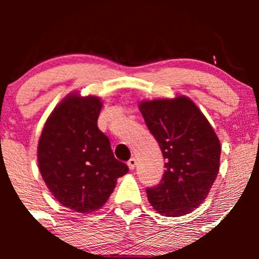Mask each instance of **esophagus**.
<instances>
[{
	"label": "esophagus",
	"instance_id": "1",
	"mask_svg": "<svg viewBox=\"0 0 259 259\" xmlns=\"http://www.w3.org/2000/svg\"><path fill=\"white\" fill-rule=\"evenodd\" d=\"M135 165H137V159H135V158H130L129 161H127V166H129L130 170H134Z\"/></svg>",
	"mask_w": 259,
	"mask_h": 259
}]
</instances>
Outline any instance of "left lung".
Here are the masks:
<instances>
[{
    "mask_svg": "<svg viewBox=\"0 0 259 259\" xmlns=\"http://www.w3.org/2000/svg\"><path fill=\"white\" fill-rule=\"evenodd\" d=\"M139 109L165 160L159 184L146 188L149 203L168 217L190 213L207 198L219 171L218 137L187 96L142 101Z\"/></svg>",
    "mask_w": 259,
    "mask_h": 259,
    "instance_id": "obj_1",
    "label": "left lung"
}]
</instances>
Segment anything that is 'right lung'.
I'll return each mask as SVG.
<instances>
[{
    "mask_svg": "<svg viewBox=\"0 0 259 259\" xmlns=\"http://www.w3.org/2000/svg\"><path fill=\"white\" fill-rule=\"evenodd\" d=\"M103 103L71 94L49 116L38 140L41 176L56 200L79 213L103 207L116 179L129 171L98 127Z\"/></svg>",
    "mask_w": 259,
    "mask_h": 259,
    "instance_id": "add662e5",
    "label": "right lung"
}]
</instances>
